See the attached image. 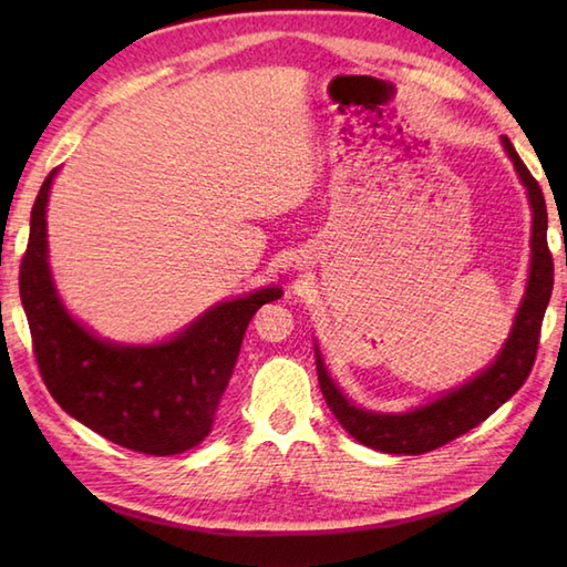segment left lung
Wrapping results in <instances>:
<instances>
[{
	"label": "left lung",
	"mask_w": 567,
	"mask_h": 567,
	"mask_svg": "<svg viewBox=\"0 0 567 567\" xmlns=\"http://www.w3.org/2000/svg\"><path fill=\"white\" fill-rule=\"evenodd\" d=\"M502 146L526 187L528 207H532V262H528L526 290L519 309H516L509 339L504 341L497 358L461 388L443 392L436 400L419 404L409 412H372V409L358 406L341 392L339 384L331 380L319 346L315 343L323 400L339 419V424L368 449L394 455H419L439 449V445L483 424L492 412H497L522 388L534 368L540 321H544L553 290V258L546 240L548 214L544 192L526 171L507 136H502Z\"/></svg>",
	"instance_id": "8db88e82"
}]
</instances>
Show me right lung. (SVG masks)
Masks as SVG:
<instances>
[{
  "mask_svg": "<svg viewBox=\"0 0 567 567\" xmlns=\"http://www.w3.org/2000/svg\"><path fill=\"white\" fill-rule=\"evenodd\" d=\"M55 171L31 209L19 272L35 363L53 400L100 436L146 455H175L209 436L248 321L282 297L262 287L209 307L161 343H116L84 327L60 299L48 262L45 207Z\"/></svg>",
  "mask_w": 567,
  "mask_h": 567,
  "instance_id": "right-lung-1",
  "label": "right lung"
}]
</instances>
